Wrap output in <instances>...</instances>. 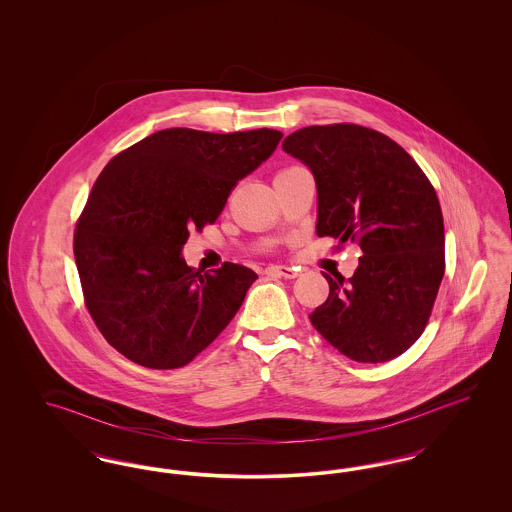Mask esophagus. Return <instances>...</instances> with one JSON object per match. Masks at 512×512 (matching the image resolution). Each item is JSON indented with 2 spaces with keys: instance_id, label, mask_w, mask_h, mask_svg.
<instances>
[{
  "instance_id": "esophagus-1",
  "label": "esophagus",
  "mask_w": 512,
  "mask_h": 512,
  "mask_svg": "<svg viewBox=\"0 0 512 512\" xmlns=\"http://www.w3.org/2000/svg\"><path fill=\"white\" fill-rule=\"evenodd\" d=\"M265 272L270 276H280V278H295L297 276V270L286 267V265H270V267L265 268Z\"/></svg>"
}]
</instances>
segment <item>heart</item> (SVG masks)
<instances>
[{"label": "heart", "mask_w": 512, "mask_h": 512, "mask_svg": "<svg viewBox=\"0 0 512 512\" xmlns=\"http://www.w3.org/2000/svg\"><path fill=\"white\" fill-rule=\"evenodd\" d=\"M290 169H292V167H290ZM286 171H288V169H282V171H278V172H276V174H282V172H286Z\"/></svg>", "instance_id": "heart-1"}]
</instances>
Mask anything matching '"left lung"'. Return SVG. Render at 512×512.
Listing matches in <instances>:
<instances>
[{
  "label": "left lung",
  "mask_w": 512,
  "mask_h": 512,
  "mask_svg": "<svg viewBox=\"0 0 512 512\" xmlns=\"http://www.w3.org/2000/svg\"><path fill=\"white\" fill-rule=\"evenodd\" d=\"M282 147L315 174L318 236L363 249L351 278L324 274L330 293L311 324L357 363L399 357L422 336L445 272L432 182L386 134L351 122L301 128Z\"/></svg>",
  "instance_id": "1"
}]
</instances>
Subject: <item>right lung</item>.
<instances>
[{
  "label": "right lung",
  "instance_id": "obj_1",
  "mask_svg": "<svg viewBox=\"0 0 512 512\" xmlns=\"http://www.w3.org/2000/svg\"><path fill=\"white\" fill-rule=\"evenodd\" d=\"M282 132L159 130L101 171L76 220L74 261L99 332L136 365L171 370L213 343L257 280L224 263L192 270L180 257L190 230L219 219L245 174L267 161Z\"/></svg>",
  "mask_w": 512,
  "mask_h": 512
}]
</instances>
